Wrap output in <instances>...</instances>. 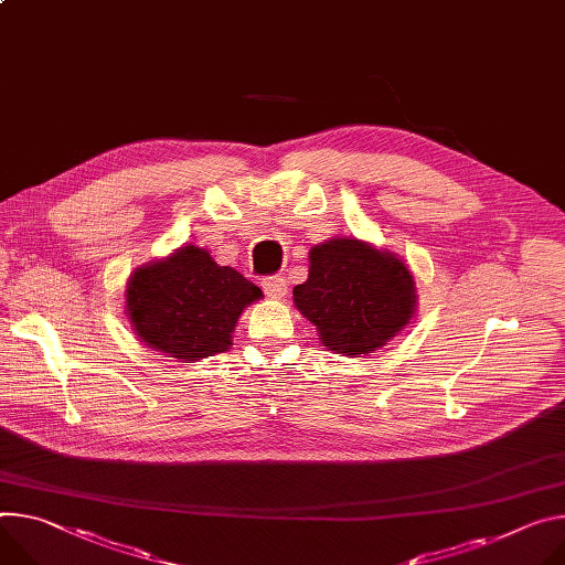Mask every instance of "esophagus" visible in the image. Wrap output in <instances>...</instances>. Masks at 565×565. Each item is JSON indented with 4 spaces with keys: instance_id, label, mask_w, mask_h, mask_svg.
I'll list each match as a JSON object with an SVG mask.
<instances>
[{
    "instance_id": "34e87169",
    "label": "esophagus",
    "mask_w": 565,
    "mask_h": 565,
    "mask_svg": "<svg viewBox=\"0 0 565 565\" xmlns=\"http://www.w3.org/2000/svg\"><path fill=\"white\" fill-rule=\"evenodd\" d=\"M262 286H264V290H266V295L268 297H275V299H281L284 295H286V279H281V277H266L264 281H262Z\"/></svg>"
}]
</instances>
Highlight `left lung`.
Wrapping results in <instances>:
<instances>
[{
	"mask_svg": "<svg viewBox=\"0 0 565 565\" xmlns=\"http://www.w3.org/2000/svg\"><path fill=\"white\" fill-rule=\"evenodd\" d=\"M295 309L322 347L349 358L367 355L398 335L417 311V286L390 249L335 236L309 252V279L292 288Z\"/></svg>",
	"mask_w": 565,
	"mask_h": 565,
	"instance_id": "1",
	"label": "left lung"
}]
</instances>
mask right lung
Here are the masks:
<instances>
[{
  "instance_id": "right-lung-1",
  "label": "right lung",
  "mask_w": 565,
  "mask_h": 565,
  "mask_svg": "<svg viewBox=\"0 0 565 565\" xmlns=\"http://www.w3.org/2000/svg\"><path fill=\"white\" fill-rule=\"evenodd\" d=\"M259 286L198 245L139 266L126 284V318L148 349L182 363L227 351L232 333Z\"/></svg>"
}]
</instances>
